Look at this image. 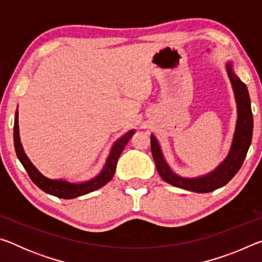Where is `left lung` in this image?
<instances>
[{
  "mask_svg": "<svg viewBox=\"0 0 262 262\" xmlns=\"http://www.w3.org/2000/svg\"><path fill=\"white\" fill-rule=\"evenodd\" d=\"M227 72L232 84L238 112L236 130H234L231 149H230L228 157L210 173L193 179L184 178V177L176 174L167 165L158 141L156 137L151 135V154L157 171L162 179L170 185L196 193L212 192V190L227 185L242 167L247 150L250 148L252 134H253V115H252L251 100L247 86L233 73L232 64L230 62L227 64Z\"/></svg>",
  "mask_w": 262,
  "mask_h": 262,
  "instance_id": "8db88e82",
  "label": "left lung"
}]
</instances>
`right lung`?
<instances>
[{
    "label": "right lung",
    "instance_id": "1",
    "mask_svg": "<svg viewBox=\"0 0 262 262\" xmlns=\"http://www.w3.org/2000/svg\"><path fill=\"white\" fill-rule=\"evenodd\" d=\"M135 130L132 129L115 142L112 149H111V152L108 155V158L107 161H106L103 171H101L96 178L84 181V183H79V184L68 183V181L66 180H53L50 178H46V177L42 176L40 172L35 168L33 164L30 162V159L24 152L23 145L20 143L19 127H18V111H16V115H15L14 143H15V150H16L17 157H18L21 165L24 166L26 172H28L31 180H32L39 188L43 190L45 193L54 195V196H57L60 199H74V198L81 196V195L91 193L96 189L103 187V186H105L111 179L113 178L118 159L120 157L122 150L125 149V145L128 143V141L130 140V137L133 136Z\"/></svg>",
    "mask_w": 262,
    "mask_h": 262
}]
</instances>
